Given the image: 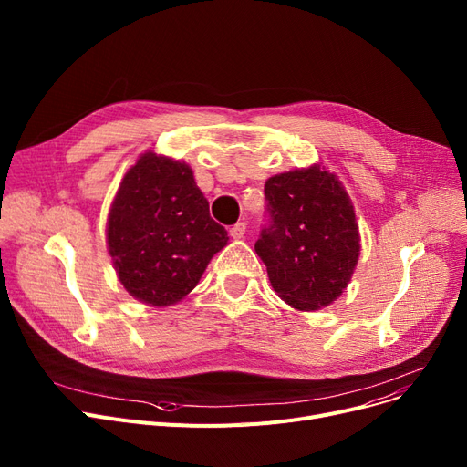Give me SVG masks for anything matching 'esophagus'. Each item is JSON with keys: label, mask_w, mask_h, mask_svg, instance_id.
<instances>
[{"label": "esophagus", "mask_w": 467, "mask_h": 467, "mask_svg": "<svg viewBox=\"0 0 467 467\" xmlns=\"http://www.w3.org/2000/svg\"><path fill=\"white\" fill-rule=\"evenodd\" d=\"M229 234H231V238H234V240H240V238H244V234H246V223H236V225H233L231 229H229Z\"/></svg>", "instance_id": "obj_1"}]
</instances>
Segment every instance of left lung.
Segmentation results:
<instances>
[{
  "label": "left lung",
  "mask_w": 467,
  "mask_h": 467,
  "mask_svg": "<svg viewBox=\"0 0 467 467\" xmlns=\"http://www.w3.org/2000/svg\"><path fill=\"white\" fill-rule=\"evenodd\" d=\"M266 223L255 252L278 296L297 310L331 305L359 257L354 206L320 166L293 170L265 183Z\"/></svg>",
  "instance_id": "left-lung-1"
}]
</instances>
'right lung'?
<instances>
[{"instance_id": "add662e5", "label": "right lung", "mask_w": 467, "mask_h": 467, "mask_svg": "<svg viewBox=\"0 0 467 467\" xmlns=\"http://www.w3.org/2000/svg\"><path fill=\"white\" fill-rule=\"evenodd\" d=\"M227 240L187 164L147 153L122 178L108 219V248L132 297L153 306L178 303Z\"/></svg>"}]
</instances>
